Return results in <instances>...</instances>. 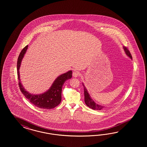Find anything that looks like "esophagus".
<instances>
[{"mask_svg":"<svg viewBox=\"0 0 147 147\" xmlns=\"http://www.w3.org/2000/svg\"><path fill=\"white\" fill-rule=\"evenodd\" d=\"M80 73L79 71H75L73 73V76L74 78H77L80 76Z\"/></svg>","mask_w":147,"mask_h":147,"instance_id":"1","label":"esophagus"}]
</instances>
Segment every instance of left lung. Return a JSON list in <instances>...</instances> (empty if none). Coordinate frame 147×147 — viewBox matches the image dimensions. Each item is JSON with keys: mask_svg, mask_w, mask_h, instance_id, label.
<instances>
[{"mask_svg": "<svg viewBox=\"0 0 147 147\" xmlns=\"http://www.w3.org/2000/svg\"><path fill=\"white\" fill-rule=\"evenodd\" d=\"M123 49L125 50V53L127 54V55L132 59V56L131 55V54L130 53L129 50L126 47H123ZM83 86L84 87V94H85V102L86 105L89 107L90 108L94 109V110H98V111H100L101 109H103L105 107L101 106L97 104L95 102L93 101V100L90 97V95H89L88 91L87 89L86 88L85 86L84 85V84H82Z\"/></svg>", "mask_w": 147, "mask_h": 147, "instance_id": "obj_1", "label": "left lung"}]
</instances>
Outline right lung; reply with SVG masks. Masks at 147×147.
<instances>
[{
	"instance_id": "right-lung-1",
	"label": "right lung",
	"mask_w": 147,
	"mask_h": 147,
	"mask_svg": "<svg viewBox=\"0 0 147 147\" xmlns=\"http://www.w3.org/2000/svg\"><path fill=\"white\" fill-rule=\"evenodd\" d=\"M27 48L28 45L26 46L22 49L19 55L17 61V74L19 80L18 84L20 89L27 99H28L30 102L36 107L47 109L54 108L61 102L62 86L66 80L71 79L72 71H67V73L59 76L54 81L50 88L44 93L35 95L28 93L25 89L21 84L19 71L21 62L26 52Z\"/></svg>"
}]
</instances>
